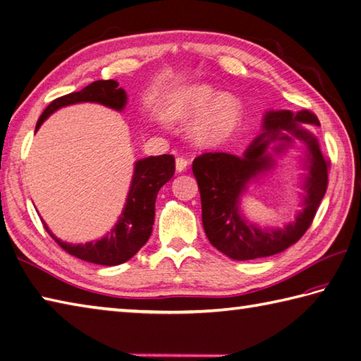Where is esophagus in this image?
Instances as JSON below:
<instances>
[{"instance_id":"esophagus-1","label":"esophagus","mask_w":361,"mask_h":361,"mask_svg":"<svg viewBox=\"0 0 361 361\" xmlns=\"http://www.w3.org/2000/svg\"><path fill=\"white\" fill-rule=\"evenodd\" d=\"M175 166H176V172H183V171H186V167L189 166V161L186 158H183V157L176 158Z\"/></svg>"}]
</instances>
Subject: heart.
I'll return each instance as SVG.
<instances>
[{
  "label": "heart",
  "mask_w": 361,
  "mask_h": 361,
  "mask_svg": "<svg viewBox=\"0 0 361 361\" xmlns=\"http://www.w3.org/2000/svg\"><path fill=\"white\" fill-rule=\"evenodd\" d=\"M243 104L237 96L220 93L208 83H195L180 90L166 109L167 121L190 127L192 140L203 147H220L239 132L243 122Z\"/></svg>",
  "instance_id": "obj_1"
}]
</instances>
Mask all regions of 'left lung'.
<instances>
[{"instance_id": "obj_1", "label": "left lung", "mask_w": 361, "mask_h": 361, "mask_svg": "<svg viewBox=\"0 0 361 361\" xmlns=\"http://www.w3.org/2000/svg\"><path fill=\"white\" fill-rule=\"evenodd\" d=\"M301 124L319 126L309 110H270L264 114L262 133L252 140L242 157L231 153H203L192 163L200 189L202 220L212 247L234 260H250L278 255L307 231L327 189L329 161L318 140ZM295 139L306 145L303 159V209L283 228H260L241 214L240 198L251 182L258 180L275 165L274 156L293 147Z\"/></svg>"}]
</instances>
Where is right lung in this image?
Instances as JSON below:
<instances>
[{
    "mask_svg": "<svg viewBox=\"0 0 361 361\" xmlns=\"http://www.w3.org/2000/svg\"><path fill=\"white\" fill-rule=\"evenodd\" d=\"M82 102H94L109 106L116 111H122L127 104V93L119 88L116 80H96L88 87L52 101L38 119L35 130L40 128L43 122L54 111L62 106ZM175 172V159L172 155L147 157L137 159L130 183L126 206L122 209L116 224L99 240L87 243H68L57 239L48 225H43L46 231L60 247L71 256L87 260L97 265H119L132 259L140 251L152 234L153 220H155V200L166 183L172 178Z\"/></svg>",
    "mask_w": 361,
    "mask_h": 361,
    "instance_id": "add662e5",
    "label": "right lung"
}]
</instances>
